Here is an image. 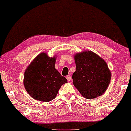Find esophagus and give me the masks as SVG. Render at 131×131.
<instances>
[{"label":"esophagus","mask_w":131,"mask_h":131,"mask_svg":"<svg viewBox=\"0 0 131 131\" xmlns=\"http://www.w3.org/2000/svg\"><path fill=\"white\" fill-rule=\"evenodd\" d=\"M66 78H67V79L68 81H71V76H70V75H68V76H67V77H66Z\"/></svg>","instance_id":"1"}]
</instances>
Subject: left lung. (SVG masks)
Returning a JSON list of instances; mask_svg holds the SVG:
<instances>
[{
    "mask_svg": "<svg viewBox=\"0 0 131 131\" xmlns=\"http://www.w3.org/2000/svg\"><path fill=\"white\" fill-rule=\"evenodd\" d=\"M74 58L76 70L73 74V82L80 94L88 100L103 95L112 77L106 62L91 51L77 53Z\"/></svg>",
    "mask_w": 131,
    "mask_h": 131,
    "instance_id": "1",
    "label": "left lung"
}]
</instances>
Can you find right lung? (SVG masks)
I'll use <instances>...</instances> for the list:
<instances>
[{"instance_id":"1","label":"right lung","mask_w":131,"mask_h":131,"mask_svg":"<svg viewBox=\"0 0 131 131\" xmlns=\"http://www.w3.org/2000/svg\"><path fill=\"white\" fill-rule=\"evenodd\" d=\"M56 57H49L46 52L39 54L24 72V83L28 94L36 100L49 102L54 99L59 89L67 80L56 69Z\"/></svg>"}]
</instances>
